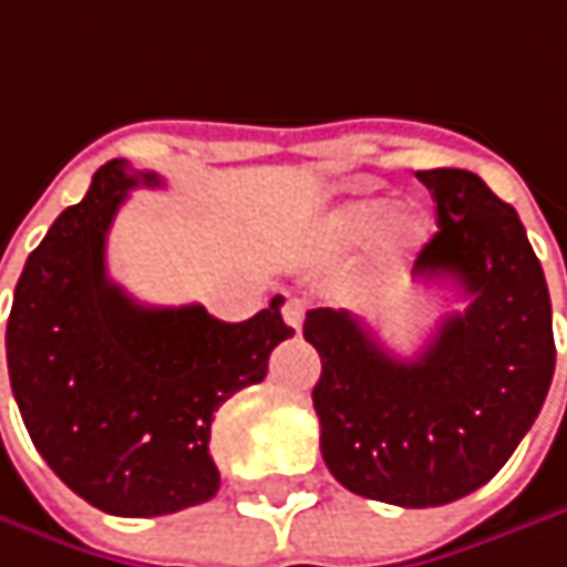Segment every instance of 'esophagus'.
<instances>
[{"label":"esophagus","mask_w":567,"mask_h":567,"mask_svg":"<svg viewBox=\"0 0 567 567\" xmlns=\"http://www.w3.org/2000/svg\"><path fill=\"white\" fill-rule=\"evenodd\" d=\"M305 311H308V305H305L301 298H288V301H285V308H282L285 324H288V328H295V331H301Z\"/></svg>","instance_id":"1"}]
</instances>
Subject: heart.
Wrapping results in <instances>:
<instances>
[{"label": "heart", "mask_w": 567, "mask_h": 567, "mask_svg": "<svg viewBox=\"0 0 567 567\" xmlns=\"http://www.w3.org/2000/svg\"><path fill=\"white\" fill-rule=\"evenodd\" d=\"M389 224H392V200L373 197V200H357V204L343 207L334 227L350 243H367V239H373V236L389 230ZM429 227H432L429 217L419 214V210H412V214L399 217L392 230H395L399 239H405V243H419V239L429 236Z\"/></svg>", "instance_id": "heart-1"}]
</instances>
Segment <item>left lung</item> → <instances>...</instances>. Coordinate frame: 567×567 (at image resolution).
Segmentation results:
<instances>
[{"label": "left lung", "instance_id": "obj_1", "mask_svg": "<svg viewBox=\"0 0 567 567\" xmlns=\"http://www.w3.org/2000/svg\"><path fill=\"white\" fill-rule=\"evenodd\" d=\"M419 181L435 197L437 233L415 276L451 279L471 305L415 360H395L350 311L305 318L321 353L311 399L328 471L409 509L484 487L539 419L555 373L548 285L516 210L474 172L432 168Z\"/></svg>", "mask_w": 567, "mask_h": 567}]
</instances>
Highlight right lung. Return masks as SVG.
Wrapping results in <instances>:
<instances>
[{"label":"right lung","instance_id":"add662e5","mask_svg":"<svg viewBox=\"0 0 567 567\" xmlns=\"http://www.w3.org/2000/svg\"><path fill=\"white\" fill-rule=\"evenodd\" d=\"M158 187L106 162L28 256L6 328L22 422L48 467L110 516H165L220 489L214 412L262 383L295 331L282 298L227 324L204 305L145 308L106 276V233L132 187Z\"/></svg>","mask_w":567,"mask_h":567}]
</instances>
